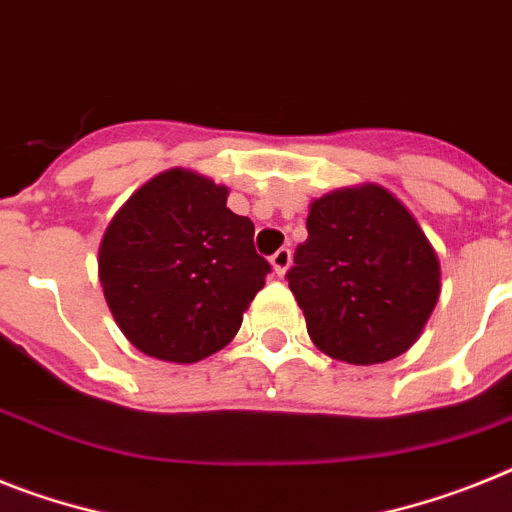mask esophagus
Here are the masks:
<instances>
[{"label":"esophagus","mask_w":512,"mask_h":512,"mask_svg":"<svg viewBox=\"0 0 512 512\" xmlns=\"http://www.w3.org/2000/svg\"><path fill=\"white\" fill-rule=\"evenodd\" d=\"M270 265H273V273H276V276H286V270L291 268V249H278L276 255L270 257Z\"/></svg>","instance_id":"obj_1"}]
</instances>
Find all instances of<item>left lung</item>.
<instances>
[{"label": "left lung", "mask_w": 512, "mask_h": 512, "mask_svg": "<svg viewBox=\"0 0 512 512\" xmlns=\"http://www.w3.org/2000/svg\"><path fill=\"white\" fill-rule=\"evenodd\" d=\"M289 289L322 354L382 364L409 351L440 299V260L411 210L380 184L309 203Z\"/></svg>", "instance_id": "left-lung-1"}]
</instances>
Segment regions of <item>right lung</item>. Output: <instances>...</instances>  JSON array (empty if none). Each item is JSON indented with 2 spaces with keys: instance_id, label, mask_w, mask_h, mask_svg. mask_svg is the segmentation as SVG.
I'll return each instance as SVG.
<instances>
[{
  "instance_id": "obj_1",
  "label": "right lung",
  "mask_w": 512,
  "mask_h": 512,
  "mask_svg": "<svg viewBox=\"0 0 512 512\" xmlns=\"http://www.w3.org/2000/svg\"><path fill=\"white\" fill-rule=\"evenodd\" d=\"M229 187L192 169L156 174L117 210L98 247V281L127 341L174 364L221 351L265 286L255 223L226 208Z\"/></svg>"
}]
</instances>
